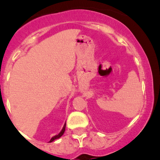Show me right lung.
I'll return each instance as SVG.
<instances>
[{
    "label": "right lung",
    "mask_w": 160,
    "mask_h": 160,
    "mask_svg": "<svg viewBox=\"0 0 160 160\" xmlns=\"http://www.w3.org/2000/svg\"><path fill=\"white\" fill-rule=\"evenodd\" d=\"M65 126H66V123H65V125H64L63 129H62V130L61 131V132H60V133H59V134H58V135L54 136V137H52L51 140H50V142H52V141H54V140H56V139L60 138V137H62V135H63L64 132H65Z\"/></svg>",
    "instance_id": "add662e5"
}]
</instances>
